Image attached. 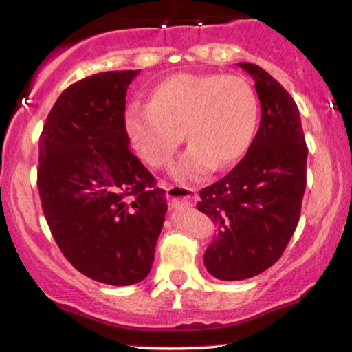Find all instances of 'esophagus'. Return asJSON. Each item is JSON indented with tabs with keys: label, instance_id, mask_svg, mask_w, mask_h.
I'll use <instances>...</instances> for the list:
<instances>
[{
	"label": "esophagus",
	"instance_id": "obj_1",
	"mask_svg": "<svg viewBox=\"0 0 352 352\" xmlns=\"http://www.w3.org/2000/svg\"><path fill=\"white\" fill-rule=\"evenodd\" d=\"M165 190L172 207H190L195 199V188L184 187V185H167Z\"/></svg>",
	"mask_w": 352,
	"mask_h": 352
}]
</instances>
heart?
<instances>
[{
	"label": "heart",
	"instance_id": "obj_1",
	"mask_svg": "<svg viewBox=\"0 0 352 352\" xmlns=\"http://www.w3.org/2000/svg\"><path fill=\"white\" fill-rule=\"evenodd\" d=\"M258 112L256 92L240 76L179 72L152 89L148 104L129 106L125 131L145 162L159 168L170 162L185 135L190 147L172 172L197 180L213 165L227 167L245 155Z\"/></svg>",
	"mask_w": 352,
	"mask_h": 352
}]
</instances>
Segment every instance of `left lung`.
Here are the masks:
<instances>
[{
	"label": "left lung",
	"mask_w": 352,
	"mask_h": 352,
	"mask_svg": "<svg viewBox=\"0 0 352 352\" xmlns=\"http://www.w3.org/2000/svg\"><path fill=\"white\" fill-rule=\"evenodd\" d=\"M238 66L254 79L260 129L236 167L201 188L197 204L218 230L204 254L205 268L223 281L256 276L280 260L300 220L308 159L289 92L256 64Z\"/></svg>",
	"instance_id": "8db88e82"
}]
</instances>
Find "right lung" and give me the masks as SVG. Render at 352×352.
Wrapping results in <instances>:
<instances>
[{
  "instance_id": "add662e5",
  "label": "right lung",
  "mask_w": 352,
  "mask_h": 352,
  "mask_svg": "<svg viewBox=\"0 0 352 352\" xmlns=\"http://www.w3.org/2000/svg\"><path fill=\"white\" fill-rule=\"evenodd\" d=\"M139 71H109L72 84L39 139L38 190L64 256L112 286L151 273L167 199L129 148L125 94Z\"/></svg>"
}]
</instances>
